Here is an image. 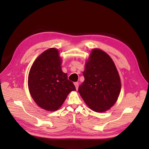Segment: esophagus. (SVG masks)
Listing matches in <instances>:
<instances>
[{
	"instance_id": "34e87169",
	"label": "esophagus",
	"mask_w": 149,
	"mask_h": 149,
	"mask_svg": "<svg viewBox=\"0 0 149 149\" xmlns=\"http://www.w3.org/2000/svg\"><path fill=\"white\" fill-rule=\"evenodd\" d=\"M74 86H75V87H76V90H78V87H79V83H78V82H76V83H74Z\"/></svg>"
}]
</instances>
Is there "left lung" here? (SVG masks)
Wrapping results in <instances>:
<instances>
[{
  "label": "left lung",
  "instance_id": "obj_1",
  "mask_svg": "<svg viewBox=\"0 0 149 149\" xmlns=\"http://www.w3.org/2000/svg\"><path fill=\"white\" fill-rule=\"evenodd\" d=\"M78 92L91 110L102 112L118 100L121 89L118 71L111 58L100 49H93L83 72Z\"/></svg>",
  "mask_w": 149,
  "mask_h": 149
}]
</instances>
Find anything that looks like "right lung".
Returning <instances> with one entry per match:
<instances>
[{
  "label": "right lung",
  "instance_id": "add662e5",
  "mask_svg": "<svg viewBox=\"0 0 149 149\" xmlns=\"http://www.w3.org/2000/svg\"><path fill=\"white\" fill-rule=\"evenodd\" d=\"M62 60L57 49L43 52L31 66L28 86L31 97L43 109L55 111L62 106L74 85L61 70Z\"/></svg>",
  "mask_w": 149,
  "mask_h": 149
}]
</instances>
